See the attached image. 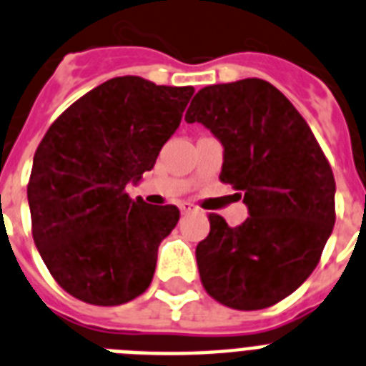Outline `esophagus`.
Masks as SVG:
<instances>
[{
    "instance_id": "34e87169",
    "label": "esophagus",
    "mask_w": 366,
    "mask_h": 366,
    "mask_svg": "<svg viewBox=\"0 0 366 366\" xmlns=\"http://www.w3.org/2000/svg\"><path fill=\"white\" fill-rule=\"evenodd\" d=\"M193 210H195V207H193L192 203H180V212L182 214L193 212Z\"/></svg>"
}]
</instances>
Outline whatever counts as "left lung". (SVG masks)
I'll list each match as a JSON object with an SVG mask.
<instances>
[{
  "label": "left lung",
  "mask_w": 366,
  "mask_h": 366,
  "mask_svg": "<svg viewBox=\"0 0 366 366\" xmlns=\"http://www.w3.org/2000/svg\"><path fill=\"white\" fill-rule=\"evenodd\" d=\"M186 122H201L222 141L219 180L244 193L250 212L237 227L209 214L210 233L195 250L201 284L234 310L272 307L312 274L335 225L327 157L305 118L267 80L207 86Z\"/></svg>",
  "instance_id": "left-lung-1"
}]
</instances>
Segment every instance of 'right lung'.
I'll return each instance as SVG.
<instances>
[{
  "label": "right lung",
  "instance_id": "1",
  "mask_svg": "<svg viewBox=\"0 0 366 366\" xmlns=\"http://www.w3.org/2000/svg\"><path fill=\"white\" fill-rule=\"evenodd\" d=\"M193 92L116 76L65 109L39 142L31 234L52 278L79 301L118 307L150 286L180 210L135 201L126 186L154 167Z\"/></svg>",
  "mask_w": 366,
  "mask_h": 366
}]
</instances>
